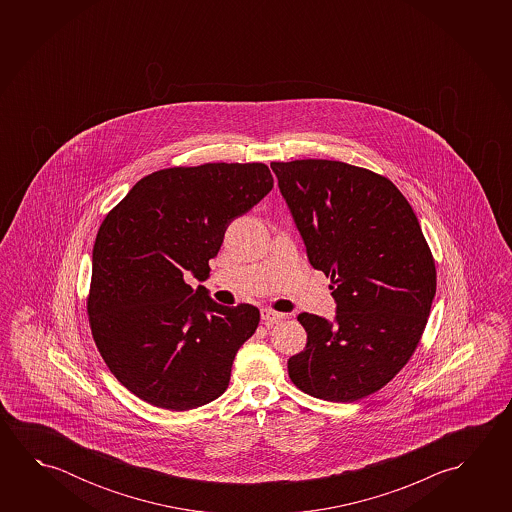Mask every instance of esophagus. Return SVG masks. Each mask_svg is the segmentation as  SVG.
<instances>
[{
	"mask_svg": "<svg viewBox=\"0 0 512 512\" xmlns=\"http://www.w3.org/2000/svg\"><path fill=\"white\" fill-rule=\"evenodd\" d=\"M260 318L268 327H273V325H277L282 319H285V314H280V312L271 309H262L260 310Z\"/></svg>",
	"mask_w": 512,
	"mask_h": 512,
	"instance_id": "34e87169",
	"label": "esophagus"
}]
</instances>
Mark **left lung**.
I'll use <instances>...</instances> for the list:
<instances>
[{"instance_id": "obj_1", "label": "left lung", "mask_w": 512, "mask_h": 512, "mask_svg": "<svg viewBox=\"0 0 512 512\" xmlns=\"http://www.w3.org/2000/svg\"><path fill=\"white\" fill-rule=\"evenodd\" d=\"M310 266L332 280L334 321L302 312L307 346L287 361L303 393L373 394L411 359L436 296V264L409 202L384 176L337 160L273 162Z\"/></svg>"}]
</instances>
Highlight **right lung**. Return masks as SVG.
Masks as SVG:
<instances>
[{
    "label": "right lung",
    "instance_id": "right-lung-1",
    "mask_svg": "<svg viewBox=\"0 0 512 512\" xmlns=\"http://www.w3.org/2000/svg\"><path fill=\"white\" fill-rule=\"evenodd\" d=\"M271 189V171L259 162L160 169L103 219L87 302L91 330L114 377L144 402L189 411L227 391L259 309L219 305L184 277L209 278L228 225Z\"/></svg>",
    "mask_w": 512,
    "mask_h": 512
}]
</instances>
